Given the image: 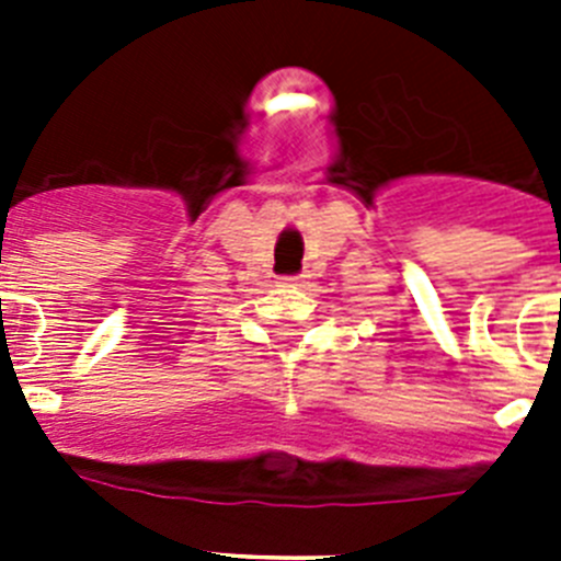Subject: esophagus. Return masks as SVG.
I'll list each match as a JSON object with an SVG mask.
<instances>
[{"label": "esophagus", "mask_w": 561, "mask_h": 561, "mask_svg": "<svg viewBox=\"0 0 561 561\" xmlns=\"http://www.w3.org/2000/svg\"><path fill=\"white\" fill-rule=\"evenodd\" d=\"M277 284H284V286H300V277H280Z\"/></svg>", "instance_id": "obj_1"}]
</instances>
